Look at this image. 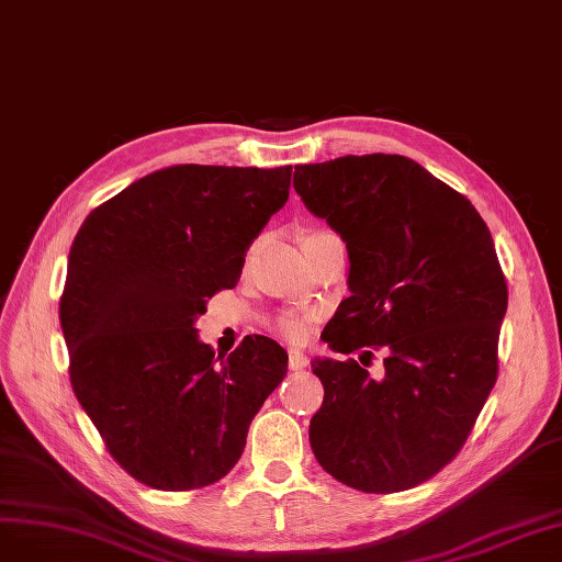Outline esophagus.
<instances>
[{
	"label": "esophagus",
	"mask_w": 562,
	"mask_h": 562,
	"mask_svg": "<svg viewBox=\"0 0 562 562\" xmlns=\"http://www.w3.org/2000/svg\"><path fill=\"white\" fill-rule=\"evenodd\" d=\"M307 367V357L301 350H289V369L303 371Z\"/></svg>",
	"instance_id": "obj_1"
}]
</instances>
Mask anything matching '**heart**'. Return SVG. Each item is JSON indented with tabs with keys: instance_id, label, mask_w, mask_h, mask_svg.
Wrapping results in <instances>:
<instances>
[{
	"instance_id": "obj_1",
	"label": "heart",
	"mask_w": 562,
	"mask_h": 562,
	"mask_svg": "<svg viewBox=\"0 0 562 562\" xmlns=\"http://www.w3.org/2000/svg\"><path fill=\"white\" fill-rule=\"evenodd\" d=\"M278 329L284 338H289L292 342H303L307 338V334H311V319H307V315H284L280 322H278Z\"/></svg>"
}]
</instances>
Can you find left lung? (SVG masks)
Masks as SVG:
<instances>
[{
	"mask_svg": "<svg viewBox=\"0 0 562 562\" xmlns=\"http://www.w3.org/2000/svg\"><path fill=\"white\" fill-rule=\"evenodd\" d=\"M303 205L348 247V289L322 338L334 352L385 348L378 380L355 359L315 357L324 385L311 446L355 491L400 493L467 441L497 380L506 280L476 207L396 154L294 170Z\"/></svg>",
	"mask_w": 562,
	"mask_h": 562,
	"instance_id": "1",
	"label": "left lung"
}]
</instances>
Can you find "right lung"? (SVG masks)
I'll return each mask as SVG.
<instances>
[{
	"label": "right lung",
	"mask_w": 562,
	"mask_h": 562,
	"mask_svg": "<svg viewBox=\"0 0 562 562\" xmlns=\"http://www.w3.org/2000/svg\"><path fill=\"white\" fill-rule=\"evenodd\" d=\"M292 166H170L86 216L67 257L60 327L81 408L139 483L182 493L224 479L286 375L247 336L226 359L198 338L207 301L289 198Z\"/></svg>",
	"instance_id": "add662e5"
}]
</instances>
